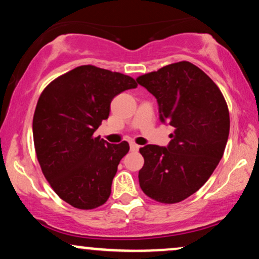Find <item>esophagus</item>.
Returning a JSON list of instances; mask_svg holds the SVG:
<instances>
[{
    "label": "esophagus",
    "mask_w": 259,
    "mask_h": 259,
    "mask_svg": "<svg viewBox=\"0 0 259 259\" xmlns=\"http://www.w3.org/2000/svg\"><path fill=\"white\" fill-rule=\"evenodd\" d=\"M139 148H140V146H139V145H136L135 142H130V150H132V151H139Z\"/></svg>",
    "instance_id": "34e87169"
}]
</instances>
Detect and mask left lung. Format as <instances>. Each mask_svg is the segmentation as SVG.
I'll list each match as a JSON object with an SVG mask.
<instances>
[{"instance_id": "obj_1", "label": "left lung", "mask_w": 259, "mask_h": 259, "mask_svg": "<svg viewBox=\"0 0 259 259\" xmlns=\"http://www.w3.org/2000/svg\"><path fill=\"white\" fill-rule=\"evenodd\" d=\"M136 81L156 97L159 120L174 127L167 147L140 148L145 159L140 187L153 200L177 203L195 194L222 159L230 130L227 102L213 80L190 62L165 65Z\"/></svg>"}]
</instances>
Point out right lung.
Wrapping results in <instances>:
<instances>
[{
  "instance_id": "obj_1",
  "label": "right lung",
  "mask_w": 259,
  "mask_h": 259,
  "mask_svg": "<svg viewBox=\"0 0 259 259\" xmlns=\"http://www.w3.org/2000/svg\"><path fill=\"white\" fill-rule=\"evenodd\" d=\"M135 88L124 74L81 65L41 94L32 119L35 151L45 178L70 206L94 209L108 200L129 144H109L94 133L108 118L112 100Z\"/></svg>"
}]
</instances>
